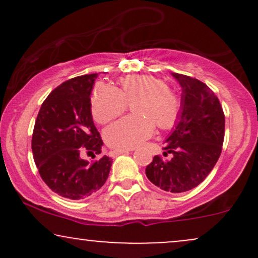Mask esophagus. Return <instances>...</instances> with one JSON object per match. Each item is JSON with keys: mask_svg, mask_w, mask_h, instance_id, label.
<instances>
[{"mask_svg": "<svg viewBox=\"0 0 258 258\" xmlns=\"http://www.w3.org/2000/svg\"><path fill=\"white\" fill-rule=\"evenodd\" d=\"M131 150H132V149H131ZM128 152H130L128 149H116V150H112V152H110L109 154H110L111 158H115V156L121 155V154H127Z\"/></svg>", "mask_w": 258, "mask_h": 258, "instance_id": "1", "label": "esophagus"}]
</instances>
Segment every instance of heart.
Returning <instances> with one entry per match:
<instances>
[{
	"mask_svg": "<svg viewBox=\"0 0 258 258\" xmlns=\"http://www.w3.org/2000/svg\"><path fill=\"white\" fill-rule=\"evenodd\" d=\"M120 88L97 82L91 94V112L94 121L106 123L122 114L132 103L136 115L109 125L103 132L105 143L115 149H131L153 135L155 125L162 131L173 128L182 114V98L167 87L165 80L150 75H127Z\"/></svg>",
	"mask_w": 258,
	"mask_h": 258,
	"instance_id": "obj_1",
	"label": "heart"
}]
</instances>
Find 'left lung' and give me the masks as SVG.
<instances>
[{
  "instance_id": "8db88e82",
  "label": "left lung",
  "mask_w": 258,
  "mask_h": 258,
  "mask_svg": "<svg viewBox=\"0 0 258 258\" xmlns=\"http://www.w3.org/2000/svg\"><path fill=\"white\" fill-rule=\"evenodd\" d=\"M182 87V114L164 146L146 168L148 179L162 190L183 193L209 176L222 153L224 112L216 94L200 80L172 73Z\"/></svg>"
}]
</instances>
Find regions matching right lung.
<instances>
[{
	"label": "right lung",
	"instance_id": "add662e5",
	"mask_svg": "<svg viewBox=\"0 0 258 258\" xmlns=\"http://www.w3.org/2000/svg\"><path fill=\"white\" fill-rule=\"evenodd\" d=\"M98 74L68 80L41 105L32 132L35 164L43 182L60 197L86 199L104 185L111 159L88 162L80 154L102 153L103 141L93 123L91 92Z\"/></svg>",
	"mask_w": 258,
	"mask_h": 258
}]
</instances>
